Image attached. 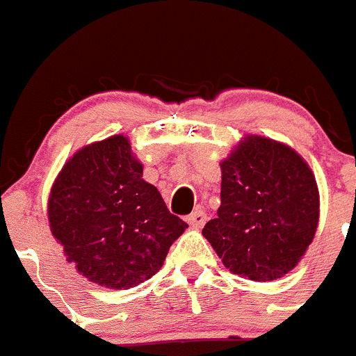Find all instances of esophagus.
Returning a JSON list of instances; mask_svg holds the SVG:
<instances>
[{
    "label": "esophagus",
    "instance_id": "obj_1",
    "mask_svg": "<svg viewBox=\"0 0 356 356\" xmlns=\"http://www.w3.org/2000/svg\"><path fill=\"white\" fill-rule=\"evenodd\" d=\"M207 216L204 211H193L192 214H188V218H186V221L190 223V227H195V228H200L204 227V223H206Z\"/></svg>",
    "mask_w": 356,
    "mask_h": 356
}]
</instances>
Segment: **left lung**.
I'll list each match as a JSON object with an SVG mask.
<instances>
[{"instance_id": "left-lung-1", "label": "left lung", "mask_w": 356, "mask_h": 356, "mask_svg": "<svg viewBox=\"0 0 356 356\" xmlns=\"http://www.w3.org/2000/svg\"><path fill=\"white\" fill-rule=\"evenodd\" d=\"M220 166L221 204L202 235L235 275L280 279L305 256L318 227L312 170L289 145L258 135L244 136Z\"/></svg>"}]
</instances>
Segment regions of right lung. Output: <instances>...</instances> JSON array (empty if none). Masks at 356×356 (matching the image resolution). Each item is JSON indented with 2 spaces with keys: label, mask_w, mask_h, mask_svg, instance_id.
I'll return each mask as SVG.
<instances>
[{
  "label": "right lung",
  "mask_w": 356,
  "mask_h": 356,
  "mask_svg": "<svg viewBox=\"0 0 356 356\" xmlns=\"http://www.w3.org/2000/svg\"><path fill=\"white\" fill-rule=\"evenodd\" d=\"M142 177L128 136L114 135L77 150L51 186V234L67 261L107 289H129L156 275L188 228Z\"/></svg>",
  "instance_id": "1"
}]
</instances>
